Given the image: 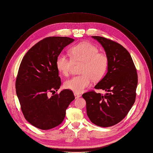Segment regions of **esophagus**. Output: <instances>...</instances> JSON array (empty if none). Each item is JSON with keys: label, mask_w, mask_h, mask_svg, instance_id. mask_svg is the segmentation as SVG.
<instances>
[{"label": "esophagus", "mask_w": 153, "mask_h": 153, "mask_svg": "<svg viewBox=\"0 0 153 153\" xmlns=\"http://www.w3.org/2000/svg\"><path fill=\"white\" fill-rule=\"evenodd\" d=\"M74 95H75V99H78V98H79V97H81V95H79V94H78V93H74Z\"/></svg>", "instance_id": "34e87169"}]
</instances>
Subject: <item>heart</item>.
<instances>
[{
	"label": "heart",
	"mask_w": 153,
	"mask_h": 153,
	"mask_svg": "<svg viewBox=\"0 0 153 153\" xmlns=\"http://www.w3.org/2000/svg\"><path fill=\"white\" fill-rule=\"evenodd\" d=\"M71 57L63 53L56 58V68L64 76H68L74 63H81L80 75L75 76L66 80L64 83L66 88L75 92H81L88 87L91 80L98 81L105 75L108 66L107 56L99 52V49L93 44L83 42L76 45L71 50Z\"/></svg>",
	"instance_id": "obj_1"
}]
</instances>
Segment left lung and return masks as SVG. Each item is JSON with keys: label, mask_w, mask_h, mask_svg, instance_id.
Returning <instances> with one entry per match:
<instances>
[{"label": "left lung", "mask_w": 153, "mask_h": 153, "mask_svg": "<svg viewBox=\"0 0 153 153\" xmlns=\"http://www.w3.org/2000/svg\"><path fill=\"white\" fill-rule=\"evenodd\" d=\"M104 48L108 59L105 76L95 86L105 95L89 91L82 94L87 114L93 124L102 127L117 124L128 114L136 96L137 74L128 51L118 43L100 36H91Z\"/></svg>", "instance_id": "8db88e82"}]
</instances>
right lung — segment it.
<instances>
[{
  "instance_id": "1",
  "label": "right lung",
  "mask_w": 153,
  "mask_h": 153,
  "mask_svg": "<svg viewBox=\"0 0 153 153\" xmlns=\"http://www.w3.org/2000/svg\"><path fill=\"white\" fill-rule=\"evenodd\" d=\"M74 41L67 37H46L30 48L22 60L16 81V94L25 118L36 128L46 130L62 124L67 108L75 100L73 91L68 89L49 96L62 84L57 56Z\"/></svg>"
}]
</instances>
